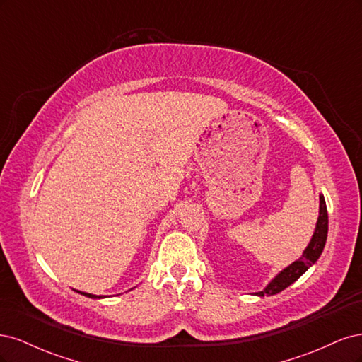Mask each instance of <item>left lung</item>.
Returning <instances> with one entry per match:
<instances>
[{
    "label": "left lung",
    "mask_w": 362,
    "mask_h": 362,
    "mask_svg": "<svg viewBox=\"0 0 362 362\" xmlns=\"http://www.w3.org/2000/svg\"><path fill=\"white\" fill-rule=\"evenodd\" d=\"M326 238H327V210H326V202H325L323 194H320V211H319V218H317L315 231L311 237V242L303 250L302 257L299 259H296L294 262H291L288 267L281 270L278 275L267 284V287L264 290L258 291L255 294L261 296V298L262 296H273L282 290H286L294 281H298L303 273L308 270L317 259H319V257L323 252V247L326 245Z\"/></svg>",
    "instance_id": "8db88e82"
}]
</instances>
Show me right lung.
Returning a JSON list of instances; mask_svg holds the SVG:
<instances>
[{"mask_svg":"<svg viewBox=\"0 0 362 362\" xmlns=\"http://www.w3.org/2000/svg\"><path fill=\"white\" fill-rule=\"evenodd\" d=\"M78 291V290H76ZM80 294L83 296H87V298H92V299H101V298H105V296H96V294H90V293H84V291H78Z\"/></svg>","mask_w":362,"mask_h":362,"instance_id":"add662e5","label":"right lung"}]
</instances>
